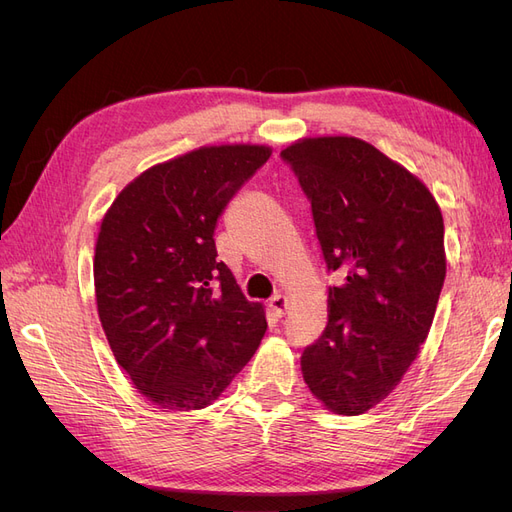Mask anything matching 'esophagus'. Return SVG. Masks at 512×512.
<instances>
[{"label": "esophagus", "instance_id": "1", "mask_svg": "<svg viewBox=\"0 0 512 512\" xmlns=\"http://www.w3.org/2000/svg\"><path fill=\"white\" fill-rule=\"evenodd\" d=\"M269 309L275 318H282L288 309V299L284 297V294H275V297H271V301H269Z\"/></svg>", "mask_w": 512, "mask_h": 512}]
</instances>
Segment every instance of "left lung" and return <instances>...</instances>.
<instances>
[{"label":"left lung","mask_w":512,"mask_h":512,"mask_svg":"<svg viewBox=\"0 0 512 512\" xmlns=\"http://www.w3.org/2000/svg\"><path fill=\"white\" fill-rule=\"evenodd\" d=\"M282 160L312 203L329 271V322L301 356L303 380L335 414L374 408L427 339L446 277L444 222L412 173L354 136L286 147Z\"/></svg>","instance_id":"left-lung-1"}]
</instances>
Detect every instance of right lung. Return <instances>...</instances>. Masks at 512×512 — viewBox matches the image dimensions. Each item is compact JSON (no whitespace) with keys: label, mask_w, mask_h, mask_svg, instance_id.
<instances>
[{"label":"right lung","mask_w":512,"mask_h":512,"mask_svg":"<svg viewBox=\"0 0 512 512\" xmlns=\"http://www.w3.org/2000/svg\"><path fill=\"white\" fill-rule=\"evenodd\" d=\"M269 158L265 145L200 147L145 170L104 215L98 316L117 363L164 410L209 406L267 331L265 309L218 260L213 232Z\"/></svg>","instance_id":"right-lung-1"}]
</instances>
